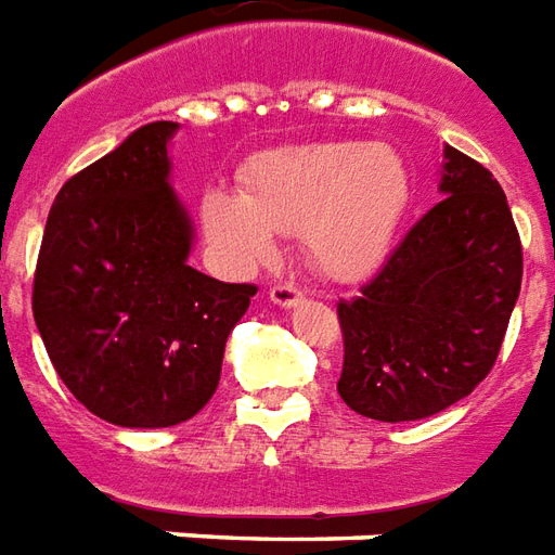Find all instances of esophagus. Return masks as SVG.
<instances>
[{
	"mask_svg": "<svg viewBox=\"0 0 555 555\" xmlns=\"http://www.w3.org/2000/svg\"><path fill=\"white\" fill-rule=\"evenodd\" d=\"M269 298L278 305V308H296L298 301H301V289L293 284H274L269 289Z\"/></svg>",
	"mask_w": 555,
	"mask_h": 555,
	"instance_id": "34e87169",
	"label": "esophagus"
}]
</instances>
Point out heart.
<instances>
[{
    "mask_svg": "<svg viewBox=\"0 0 555 555\" xmlns=\"http://www.w3.org/2000/svg\"><path fill=\"white\" fill-rule=\"evenodd\" d=\"M410 206L412 172L397 149L332 140L257 155L242 172V194L208 191L203 223L245 266L274 257L278 233H301L320 274L359 281L388 257Z\"/></svg>",
    "mask_w": 555,
    "mask_h": 555,
    "instance_id": "heart-1",
    "label": "heart"
}]
</instances>
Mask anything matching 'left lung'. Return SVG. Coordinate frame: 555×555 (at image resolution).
I'll list each match as a JSON object with an SVG mask.
<instances>
[{
	"label": "left lung",
	"instance_id": "left-lung-1",
	"mask_svg": "<svg viewBox=\"0 0 555 555\" xmlns=\"http://www.w3.org/2000/svg\"><path fill=\"white\" fill-rule=\"evenodd\" d=\"M439 191L359 296L337 305V395L373 422H418L473 395L520 296V235L493 172L446 145Z\"/></svg>",
	"mask_w": 555,
	"mask_h": 555
}]
</instances>
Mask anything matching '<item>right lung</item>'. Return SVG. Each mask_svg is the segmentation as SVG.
Listing matches in <instances>:
<instances>
[{
  "label": "right lung",
  "mask_w": 555,
  "mask_h": 555,
  "mask_svg": "<svg viewBox=\"0 0 555 555\" xmlns=\"http://www.w3.org/2000/svg\"><path fill=\"white\" fill-rule=\"evenodd\" d=\"M176 131V121L143 125L70 176L35 269V325L59 379L119 427L194 418L257 293L188 266L194 223L170 184Z\"/></svg>",
  "instance_id": "1"
}]
</instances>
